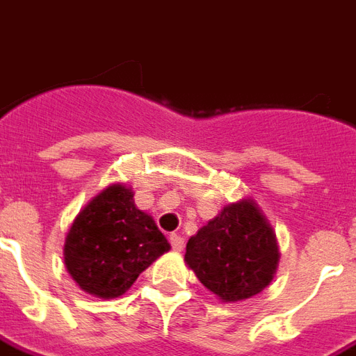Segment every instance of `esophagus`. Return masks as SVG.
Segmentation results:
<instances>
[{
  "label": "esophagus",
  "instance_id": "esophagus-1",
  "mask_svg": "<svg viewBox=\"0 0 356 356\" xmlns=\"http://www.w3.org/2000/svg\"><path fill=\"white\" fill-rule=\"evenodd\" d=\"M170 243L175 252H181L184 248V238H181L179 234H170Z\"/></svg>",
  "mask_w": 356,
  "mask_h": 356
}]
</instances>
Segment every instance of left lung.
I'll list each match as a JSON object with an SVG mask.
<instances>
[{
    "label": "left lung",
    "instance_id": "obj_1",
    "mask_svg": "<svg viewBox=\"0 0 356 356\" xmlns=\"http://www.w3.org/2000/svg\"><path fill=\"white\" fill-rule=\"evenodd\" d=\"M184 261L221 302H243L273 282L278 239L258 203L243 197L221 208L188 239Z\"/></svg>",
    "mask_w": 356,
    "mask_h": 356
}]
</instances>
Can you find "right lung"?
Instances as JSON below:
<instances>
[{"mask_svg":"<svg viewBox=\"0 0 356 356\" xmlns=\"http://www.w3.org/2000/svg\"><path fill=\"white\" fill-rule=\"evenodd\" d=\"M133 195L131 186L109 184L78 212L65 236V268L95 298L122 296L138 274L172 248Z\"/></svg>","mask_w":356,"mask_h":356,"instance_id":"add662e5","label":"right lung"}]
</instances>
